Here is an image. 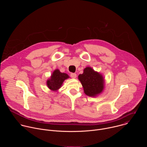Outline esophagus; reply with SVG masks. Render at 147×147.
Instances as JSON below:
<instances>
[{"mask_svg":"<svg viewBox=\"0 0 147 147\" xmlns=\"http://www.w3.org/2000/svg\"><path fill=\"white\" fill-rule=\"evenodd\" d=\"M70 77H71V78H76V77H77V74H76V73H71L70 74Z\"/></svg>","mask_w":147,"mask_h":147,"instance_id":"1","label":"esophagus"}]
</instances>
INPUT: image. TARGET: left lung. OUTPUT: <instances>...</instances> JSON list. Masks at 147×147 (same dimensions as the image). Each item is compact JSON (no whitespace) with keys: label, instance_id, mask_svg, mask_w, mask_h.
<instances>
[{"label":"left lung","instance_id":"obj_1","mask_svg":"<svg viewBox=\"0 0 147 147\" xmlns=\"http://www.w3.org/2000/svg\"><path fill=\"white\" fill-rule=\"evenodd\" d=\"M78 79L85 94L88 96H95L102 92L103 89L102 76L91 67H87L84 70V73L78 76Z\"/></svg>","mask_w":147,"mask_h":147}]
</instances>
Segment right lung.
Returning <instances> with one entry per match:
<instances>
[{
  "mask_svg": "<svg viewBox=\"0 0 147 147\" xmlns=\"http://www.w3.org/2000/svg\"><path fill=\"white\" fill-rule=\"evenodd\" d=\"M69 76L63 73H61L59 70H55L51 76V79L47 81V86L52 91H56L62 85L65 80L68 78Z\"/></svg>",
  "mask_w": 147,
  "mask_h": 147,
  "instance_id": "obj_1",
  "label": "right lung"
}]
</instances>
